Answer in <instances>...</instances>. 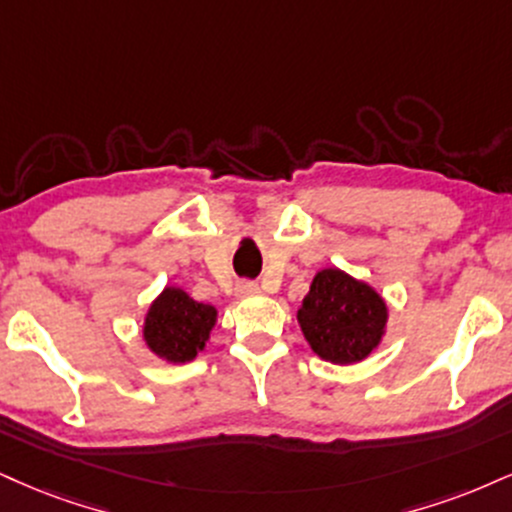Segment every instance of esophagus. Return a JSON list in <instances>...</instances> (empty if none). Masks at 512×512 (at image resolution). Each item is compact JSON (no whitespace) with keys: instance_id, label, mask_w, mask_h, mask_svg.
I'll use <instances>...</instances> for the list:
<instances>
[{"instance_id":"obj_1","label":"esophagus","mask_w":512,"mask_h":512,"mask_svg":"<svg viewBox=\"0 0 512 512\" xmlns=\"http://www.w3.org/2000/svg\"><path fill=\"white\" fill-rule=\"evenodd\" d=\"M236 291H238V295H255V293H260V286H257L255 281H240L236 286Z\"/></svg>"}]
</instances>
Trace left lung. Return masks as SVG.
<instances>
[{
  "mask_svg": "<svg viewBox=\"0 0 512 512\" xmlns=\"http://www.w3.org/2000/svg\"><path fill=\"white\" fill-rule=\"evenodd\" d=\"M298 322L319 357L336 365H353L379 346L386 305L367 283L355 281L341 269H324L305 295Z\"/></svg>",
  "mask_w": 512,
  "mask_h": 512,
  "instance_id": "8db88e82",
  "label": "left lung"
}]
</instances>
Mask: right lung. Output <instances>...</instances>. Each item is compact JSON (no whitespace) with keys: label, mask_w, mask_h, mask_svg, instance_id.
<instances>
[{"label":"right lung","mask_w":512,"mask_h":512,"mask_svg":"<svg viewBox=\"0 0 512 512\" xmlns=\"http://www.w3.org/2000/svg\"><path fill=\"white\" fill-rule=\"evenodd\" d=\"M217 310L195 303L181 288H166L152 303L145 317V341L159 357L171 362H188L205 348Z\"/></svg>","instance_id":"right-lung-1"}]
</instances>
